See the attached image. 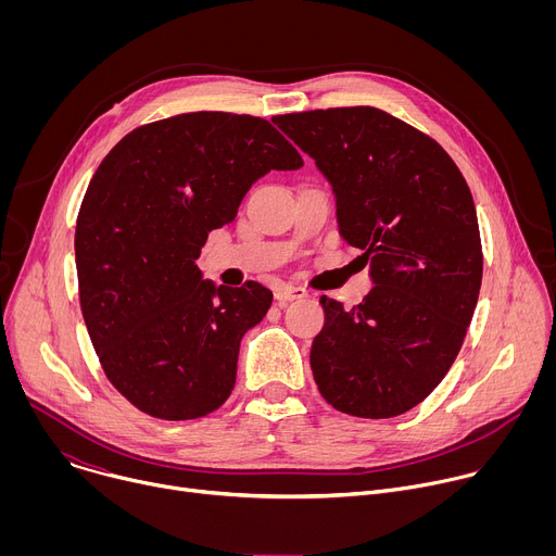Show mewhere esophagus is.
I'll list each match as a JSON object with an SVG mask.
<instances>
[{"label": "esophagus", "mask_w": 556, "mask_h": 556, "mask_svg": "<svg viewBox=\"0 0 556 556\" xmlns=\"http://www.w3.org/2000/svg\"><path fill=\"white\" fill-rule=\"evenodd\" d=\"M307 296V290L301 286H290V283H281L275 290V299L279 301V305H286L288 301H301Z\"/></svg>", "instance_id": "1"}]
</instances>
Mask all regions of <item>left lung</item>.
Masks as SVG:
<instances>
[{
  "label": "left lung",
  "mask_w": 556,
  "mask_h": 556,
  "mask_svg": "<svg viewBox=\"0 0 556 556\" xmlns=\"http://www.w3.org/2000/svg\"><path fill=\"white\" fill-rule=\"evenodd\" d=\"M273 121L332 185L339 232L374 279L352 309L321 296L314 382L343 414L401 416L446 376L478 305L484 257L470 189L431 136L378 108Z\"/></svg>",
  "instance_id": "1"
}]
</instances>
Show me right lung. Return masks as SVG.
Masks as SVG:
<instances>
[{"mask_svg":"<svg viewBox=\"0 0 556 556\" xmlns=\"http://www.w3.org/2000/svg\"><path fill=\"white\" fill-rule=\"evenodd\" d=\"M303 167L264 118L189 112L129 131L78 208V301L108 380L147 416L195 420L235 387L240 341L273 292L215 288L195 260L270 169Z\"/></svg>","mask_w":556,"mask_h":556,"instance_id":"right-lung-1","label":"right lung"}]
</instances>
